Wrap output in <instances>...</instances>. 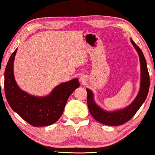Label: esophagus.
I'll return each mask as SVG.
<instances>
[{
	"instance_id": "34e87169",
	"label": "esophagus",
	"mask_w": 155,
	"mask_h": 155,
	"mask_svg": "<svg viewBox=\"0 0 155 155\" xmlns=\"http://www.w3.org/2000/svg\"><path fill=\"white\" fill-rule=\"evenodd\" d=\"M80 79V81H81V82H84V81L86 80V78L84 76V75H81Z\"/></svg>"
}]
</instances>
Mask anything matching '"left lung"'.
Returning <instances> with one entry per match:
<instances>
[{"label":"left lung","mask_w":155,"mask_h":155,"mask_svg":"<svg viewBox=\"0 0 155 155\" xmlns=\"http://www.w3.org/2000/svg\"><path fill=\"white\" fill-rule=\"evenodd\" d=\"M130 40L131 42L138 53L141 69L140 89L132 104H130L129 106L125 107L124 109L112 112L106 111L102 109L95 103L92 92L88 88H86L87 103L89 111L96 121L104 125L115 126V125H123L130 120L140 108L142 104L144 103L147 97L148 90H149L150 77L147 68V61L141 49L136 45V44L132 39Z\"/></svg>","instance_id":"8db88e82"}]
</instances>
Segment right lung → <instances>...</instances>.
I'll return each mask as SVG.
<instances>
[{
	"label": "right lung",
	"instance_id": "right-lung-1",
	"mask_svg": "<svg viewBox=\"0 0 155 155\" xmlns=\"http://www.w3.org/2000/svg\"><path fill=\"white\" fill-rule=\"evenodd\" d=\"M17 48L11 55L5 71V92L15 112L34 127L54 124L62 115L69 96L80 86L77 78L55 87L50 94L38 97L29 94L17 86L13 74V63Z\"/></svg>",
	"mask_w": 155,
	"mask_h": 155
}]
</instances>
